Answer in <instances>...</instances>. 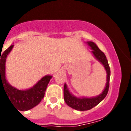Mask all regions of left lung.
<instances>
[{"label": "left lung", "mask_w": 131, "mask_h": 131, "mask_svg": "<svg viewBox=\"0 0 131 131\" xmlns=\"http://www.w3.org/2000/svg\"><path fill=\"white\" fill-rule=\"evenodd\" d=\"M92 50V53L96 59L98 60L104 66L107 72V83L105 89L101 94L96 96L95 97L91 98H78L73 96L69 92L68 89L67 84H64V101L68 105L73 109H75L78 111H86V110H91L92 108L97 105L103 100L105 98L107 94L109 87H110V68L108 64V61L106 58L105 53L100 50L99 48L97 47L94 42H87Z\"/></svg>", "instance_id": "8db88e82"}]
</instances>
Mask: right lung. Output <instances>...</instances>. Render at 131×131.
<instances>
[{
    "mask_svg": "<svg viewBox=\"0 0 131 131\" xmlns=\"http://www.w3.org/2000/svg\"><path fill=\"white\" fill-rule=\"evenodd\" d=\"M13 45L0 54V92L1 87L5 90L9 99L13 105L20 111H27L41 101L45 95V92L49 81L52 78L51 75H45L30 89L21 90L11 86L7 82L5 77V62L7 55L10 53Z\"/></svg>",
    "mask_w": 131,
    "mask_h": 131,
    "instance_id": "right-lung-1",
    "label": "right lung"
}]
</instances>
